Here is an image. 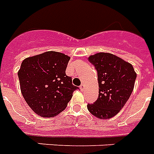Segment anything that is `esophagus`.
Returning <instances> with one entry per match:
<instances>
[{
  "mask_svg": "<svg viewBox=\"0 0 154 154\" xmlns=\"http://www.w3.org/2000/svg\"><path fill=\"white\" fill-rule=\"evenodd\" d=\"M79 88H80V90H81V91H84V88H85V86H84V84H82L81 85H80V87H79Z\"/></svg>",
  "mask_w": 154,
  "mask_h": 154,
  "instance_id": "obj_1",
  "label": "esophagus"
}]
</instances>
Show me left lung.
<instances>
[{
	"instance_id": "1",
	"label": "left lung",
	"mask_w": 154,
	"mask_h": 154,
	"mask_svg": "<svg viewBox=\"0 0 154 154\" xmlns=\"http://www.w3.org/2000/svg\"><path fill=\"white\" fill-rule=\"evenodd\" d=\"M97 71V100L88 104V111L100 119L115 116L125 106L133 91L136 74L132 65L108 53H99L88 57Z\"/></svg>"
}]
</instances>
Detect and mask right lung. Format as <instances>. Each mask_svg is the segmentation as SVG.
I'll use <instances>...</instances> for the list:
<instances>
[{"mask_svg":"<svg viewBox=\"0 0 154 154\" xmlns=\"http://www.w3.org/2000/svg\"><path fill=\"white\" fill-rule=\"evenodd\" d=\"M70 57L48 51L23 61L18 75L22 94L38 115L54 117L64 110L78 87L66 75Z\"/></svg>","mask_w":154,"mask_h":154,"instance_id":"obj_1","label":"right lung"}]
</instances>
